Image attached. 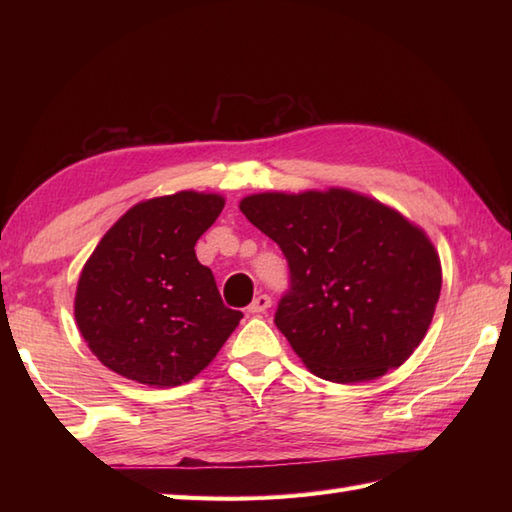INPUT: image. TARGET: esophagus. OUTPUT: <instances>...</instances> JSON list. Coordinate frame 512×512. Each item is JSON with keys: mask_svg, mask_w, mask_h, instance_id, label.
I'll return each mask as SVG.
<instances>
[{"mask_svg": "<svg viewBox=\"0 0 512 512\" xmlns=\"http://www.w3.org/2000/svg\"><path fill=\"white\" fill-rule=\"evenodd\" d=\"M270 303H273V299H270L268 295H257L253 299V303L248 306V314H262L270 308Z\"/></svg>", "mask_w": 512, "mask_h": 512, "instance_id": "esophagus-1", "label": "esophagus"}]
</instances>
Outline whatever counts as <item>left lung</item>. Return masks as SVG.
<instances>
[{
	"label": "left lung",
	"instance_id": "obj_1",
	"mask_svg": "<svg viewBox=\"0 0 512 512\" xmlns=\"http://www.w3.org/2000/svg\"><path fill=\"white\" fill-rule=\"evenodd\" d=\"M239 209L286 257L275 325L314 374L363 383L407 361L442 288L420 228L343 189L248 195Z\"/></svg>",
	"mask_w": 512,
	"mask_h": 512
}]
</instances>
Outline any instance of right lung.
Listing matches in <instances>:
<instances>
[{
  "label": "right lung",
  "mask_w": 512,
  "mask_h": 512,
  "mask_svg": "<svg viewBox=\"0 0 512 512\" xmlns=\"http://www.w3.org/2000/svg\"><path fill=\"white\" fill-rule=\"evenodd\" d=\"M220 195L180 191L136 204L94 248L74 317L99 361L136 383L176 387L209 365L244 317L224 306L195 242Z\"/></svg>",
  "instance_id": "obj_1"
}]
</instances>
